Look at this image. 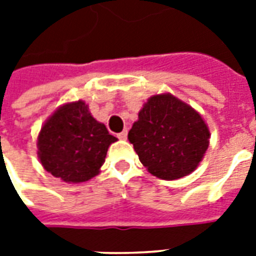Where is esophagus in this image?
I'll return each instance as SVG.
<instances>
[{
    "mask_svg": "<svg viewBox=\"0 0 256 256\" xmlns=\"http://www.w3.org/2000/svg\"><path fill=\"white\" fill-rule=\"evenodd\" d=\"M118 138L124 140H126V138H128V130H124L122 132H120V134H118Z\"/></svg>",
    "mask_w": 256,
    "mask_h": 256,
    "instance_id": "obj_1",
    "label": "esophagus"
}]
</instances>
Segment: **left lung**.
Returning <instances> with one entry per match:
<instances>
[{
    "instance_id": "obj_1",
    "label": "left lung",
    "mask_w": 256,
    "mask_h": 256,
    "mask_svg": "<svg viewBox=\"0 0 256 256\" xmlns=\"http://www.w3.org/2000/svg\"><path fill=\"white\" fill-rule=\"evenodd\" d=\"M210 136L208 126L194 108L171 92H162L144 104L128 138L150 174L174 180L198 168Z\"/></svg>"
}]
</instances>
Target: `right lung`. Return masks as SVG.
Instances as JSON below:
<instances>
[{
  "label": "right lung",
  "mask_w": 256,
  "mask_h": 256,
  "mask_svg": "<svg viewBox=\"0 0 256 256\" xmlns=\"http://www.w3.org/2000/svg\"><path fill=\"white\" fill-rule=\"evenodd\" d=\"M116 138L88 112L85 100L61 104L42 124L37 156L48 172L68 183H82L100 174Z\"/></svg>",
  "instance_id": "obj_1"
}]
</instances>
